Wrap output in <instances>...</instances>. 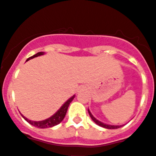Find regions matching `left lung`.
<instances>
[{
    "label": "left lung",
    "instance_id": "8db88e82",
    "mask_svg": "<svg viewBox=\"0 0 156 156\" xmlns=\"http://www.w3.org/2000/svg\"><path fill=\"white\" fill-rule=\"evenodd\" d=\"M87 111H88V113H89L90 117L92 118V120H93V121L95 122L96 124H97V125L100 126V127H104V128H107V129H116V128H119V127H121L123 126V125H110V124H107V123H103V122L100 121V120H98L97 119H96V118H95V117L92 115V114L91 113V112H90L89 109H87Z\"/></svg>",
    "mask_w": 156,
    "mask_h": 156
}]
</instances>
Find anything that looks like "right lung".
I'll use <instances>...</instances> for the list:
<instances>
[{
    "label": "right lung",
    "mask_w": 156,
    "mask_h": 156,
    "mask_svg": "<svg viewBox=\"0 0 156 156\" xmlns=\"http://www.w3.org/2000/svg\"><path fill=\"white\" fill-rule=\"evenodd\" d=\"M42 55H44V52H37V54H35L34 56L28 58V59H27V61L31 60V59H33V58L35 57H37V56H42ZM74 98H75V95L73 96L71 98H69V100H67L66 102L64 103L62 106L60 107V108L59 109V110H58L57 112L54 114V115H52V116L49 117V118H48V119L41 120V121H33V120H30V119H27L26 117L24 116L21 113H20V115H21V116H22L23 118H24L27 122H28V123H29L31 125L34 126V127H39V128H48V127H54V126L59 124V123L62 121L63 119H64V116H65V115H66L68 108H69V104H70V103L73 101V100Z\"/></svg>",
    "instance_id": "1"
}]
</instances>
